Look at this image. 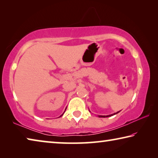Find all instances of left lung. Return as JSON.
<instances>
[{
	"label": "left lung",
	"mask_w": 158,
	"mask_h": 158,
	"mask_svg": "<svg viewBox=\"0 0 158 158\" xmlns=\"http://www.w3.org/2000/svg\"><path fill=\"white\" fill-rule=\"evenodd\" d=\"M119 111L116 112V113H114V114H110V115H107V116H98V117H100V118H105V117H109V116H114V115L118 113H119Z\"/></svg>",
	"instance_id": "1"
}]
</instances>
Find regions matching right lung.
Here are the masks:
<instances>
[{
    "label": "right lung",
    "instance_id": "right-lung-1",
    "mask_svg": "<svg viewBox=\"0 0 158 158\" xmlns=\"http://www.w3.org/2000/svg\"><path fill=\"white\" fill-rule=\"evenodd\" d=\"M65 110H66V109H65ZM65 111H64V112H65ZM63 114H64V113H63ZM63 114L62 115H61V116H63Z\"/></svg>",
    "mask_w": 158,
    "mask_h": 158
}]
</instances>
